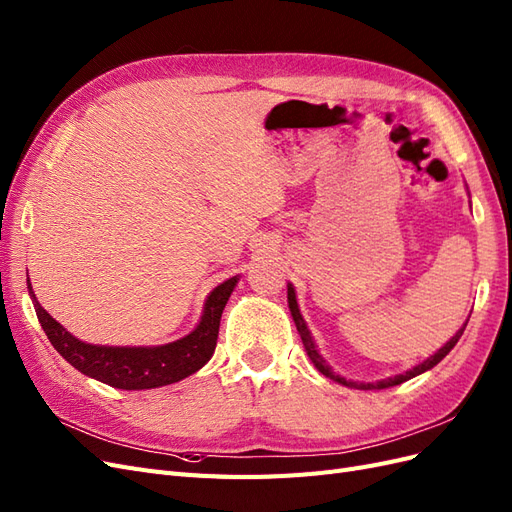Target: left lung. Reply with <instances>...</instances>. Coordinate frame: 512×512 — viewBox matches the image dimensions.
Here are the masks:
<instances>
[{"label": "left lung", "instance_id": "obj_1", "mask_svg": "<svg viewBox=\"0 0 512 512\" xmlns=\"http://www.w3.org/2000/svg\"><path fill=\"white\" fill-rule=\"evenodd\" d=\"M288 307H290V314H292L294 324H297V331H299V335H301V342H303V346H305V352H307V356H309V361L314 363V367L320 371L322 376L331 378L333 382H337V384H344V386H350V389H359V391L389 389V386H397V384H401V382L412 380V378H416V376L425 374V371H429L431 367H436V365L444 359V356L455 348V344H457L459 339H461L463 331H466V324H468V320H470V318H468L466 322H463V327H461V329H459L451 339H448V342H446L438 352H433L431 356H427V359H425L423 363L414 365L412 369L404 371V374H397V376L384 378V380H378V382H354V380H346L344 376L335 374V371L331 369V365H327V361L322 359V354H320V352H318V348H316L314 337H312V333H309L307 324H305V320H303V316H301V309H299V303H297V292H294V286H292V284H288Z\"/></svg>", "mask_w": 512, "mask_h": 512}]
</instances>
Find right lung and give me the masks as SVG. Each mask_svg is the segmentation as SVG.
Instances as JSON below:
<instances>
[{
	"instance_id": "add662e5",
	"label": "right lung",
	"mask_w": 512,
	"mask_h": 512,
	"mask_svg": "<svg viewBox=\"0 0 512 512\" xmlns=\"http://www.w3.org/2000/svg\"><path fill=\"white\" fill-rule=\"evenodd\" d=\"M237 282L239 275L215 286L205 299L203 316H200L194 331L162 346H96L81 342L38 303L32 284H27V288L40 327L49 337L53 348L74 369L113 386V389L145 391L179 382L207 365L213 356L215 344H218L222 312Z\"/></svg>"
}]
</instances>
